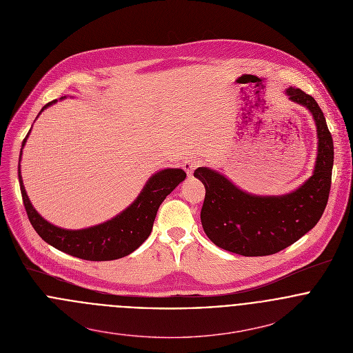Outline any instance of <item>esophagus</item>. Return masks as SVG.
Returning <instances> with one entry per match:
<instances>
[{"label": "esophagus", "mask_w": 353, "mask_h": 353, "mask_svg": "<svg viewBox=\"0 0 353 353\" xmlns=\"http://www.w3.org/2000/svg\"><path fill=\"white\" fill-rule=\"evenodd\" d=\"M199 164H200L199 159H196V157H189V159H186L185 163H183V170L186 171V174H188L189 176H192L193 172H194V170L199 167Z\"/></svg>", "instance_id": "obj_1"}]
</instances>
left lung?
<instances>
[{
	"instance_id": "left-lung-1",
	"label": "left lung",
	"mask_w": 353,
	"mask_h": 353,
	"mask_svg": "<svg viewBox=\"0 0 353 353\" xmlns=\"http://www.w3.org/2000/svg\"><path fill=\"white\" fill-rule=\"evenodd\" d=\"M290 101L302 104L316 126L318 153L312 175L284 196H255L208 167L194 176L205 186L202 228L219 248L245 256L281 252L299 241L319 221L330 193L334 159L333 139L318 103L299 88L285 90Z\"/></svg>"
}]
</instances>
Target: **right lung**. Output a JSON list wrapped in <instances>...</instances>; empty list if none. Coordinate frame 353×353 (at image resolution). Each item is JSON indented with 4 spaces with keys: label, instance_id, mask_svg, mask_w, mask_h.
Returning a JSON list of instances; mask_svg holds the SVG:
<instances>
[{
    "label": "right lung",
    "instance_id": "1",
    "mask_svg": "<svg viewBox=\"0 0 353 353\" xmlns=\"http://www.w3.org/2000/svg\"><path fill=\"white\" fill-rule=\"evenodd\" d=\"M55 101H57L48 103L42 108V111ZM30 133L31 130L28 132V134ZM28 134L21 144L20 159ZM20 190L26 212L34 230L46 243H49L57 250L87 261H112L126 256L139 249L151 234L153 221L160 203L186 178V172L181 168L161 170L153 174L148 179L144 189L134 202L111 220L84 230H65L52 225L32 206L26 193L20 175Z\"/></svg>",
    "mask_w": 353,
    "mask_h": 353
}]
</instances>
